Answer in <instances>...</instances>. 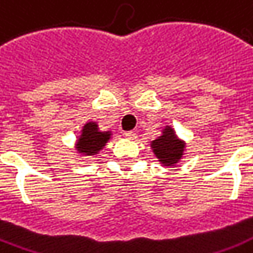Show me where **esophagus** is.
<instances>
[{
	"instance_id": "1",
	"label": "esophagus",
	"mask_w": 253,
	"mask_h": 253,
	"mask_svg": "<svg viewBox=\"0 0 253 253\" xmlns=\"http://www.w3.org/2000/svg\"><path fill=\"white\" fill-rule=\"evenodd\" d=\"M125 136H127L128 139H135L136 138V134H135L134 131H126V132H125Z\"/></svg>"
}]
</instances>
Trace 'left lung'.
I'll use <instances>...</instances> for the list:
<instances>
[{"instance_id": "obj_1", "label": "left lung", "mask_w": 253, "mask_h": 253, "mask_svg": "<svg viewBox=\"0 0 253 253\" xmlns=\"http://www.w3.org/2000/svg\"><path fill=\"white\" fill-rule=\"evenodd\" d=\"M155 155L160 159V162L166 166H173L176 164L182 156L184 144L176 138L172 128H166L163 135L159 139L152 142Z\"/></svg>"}]
</instances>
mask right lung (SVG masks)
I'll list each match as a JSON object with an SVG mask.
<instances>
[{
    "instance_id": "right-lung-1",
    "label": "right lung",
    "mask_w": 253,
    "mask_h": 253,
    "mask_svg": "<svg viewBox=\"0 0 253 253\" xmlns=\"http://www.w3.org/2000/svg\"><path fill=\"white\" fill-rule=\"evenodd\" d=\"M110 134L109 132H99L97 130L95 123H86L83 128V135H81L77 148L80 152L85 155L97 154L105 143L109 140Z\"/></svg>"
}]
</instances>
